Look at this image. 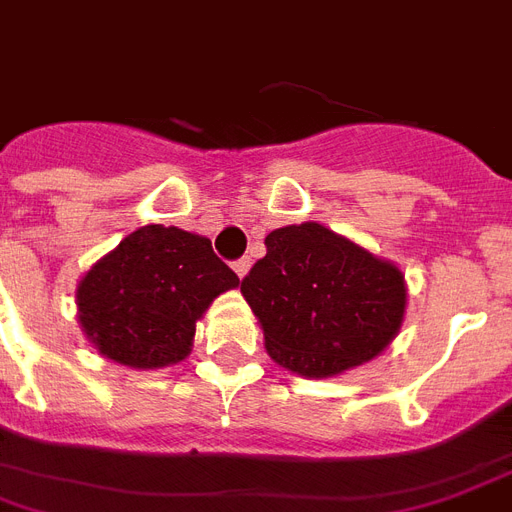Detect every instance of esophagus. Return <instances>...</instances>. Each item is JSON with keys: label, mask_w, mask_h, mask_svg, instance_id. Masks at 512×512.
Here are the masks:
<instances>
[{"label": "esophagus", "mask_w": 512, "mask_h": 512, "mask_svg": "<svg viewBox=\"0 0 512 512\" xmlns=\"http://www.w3.org/2000/svg\"><path fill=\"white\" fill-rule=\"evenodd\" d=\"M249 257H239V260H236V263H233V271H236V276H239V279H244V276H247L249 273Z\"/></svg>", "instance_id": "obj_1"}]
</instances>
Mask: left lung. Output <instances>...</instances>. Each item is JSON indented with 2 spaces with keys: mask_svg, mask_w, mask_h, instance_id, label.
<instances>
[{
  "mask_svg": "<svg viewBox=\"0 0 512 512\" xmlns=\"http://www.w3.org/2000/svg\"><path fill=\"white\" fill-rule=\"evenodd\" d=\"M265 247L241 279V295L263 324L276 364L329 377L388 348L406 308L396 265L319 223L276 228Z\"/></svg>",
  "mask_w": 512,
  "mask_h": 512,
  "instance_id": "1",
  "label": "left lung"
}]
</instances>
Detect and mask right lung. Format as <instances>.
<instances>
[{
  "instance_id": "1",
  "label": "right lung",
  "mask_w": 512,
  "mask_h": 512,
  "mask_svg": "<svg viewBox=\"0 0 512 512\" xmlns=\"http://www.w3.org/2000/svg\"><path fill=\"white\" fill-rule=\"evenodd\" d=\"M236 284L209 239L146 225L87 271L76 289L79 324L106 358L135 369L170 366L191 353L209 303Z\"/></svg>"
}]
</instances>
